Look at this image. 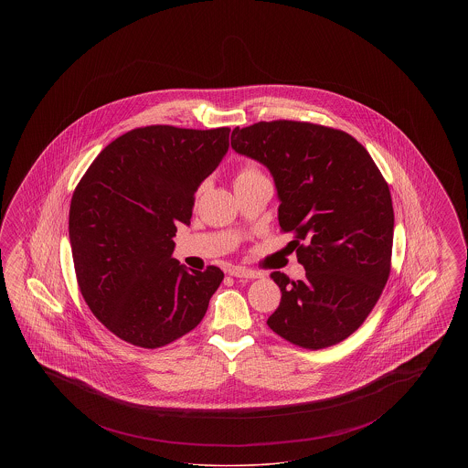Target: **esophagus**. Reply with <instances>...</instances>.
<instances>
[{"instance_id": "obj_1", "label": "esophagus", "mask_w": 468, "mask_h": 468, "mask_svg": "<svg viewBox=\"0 0 468 468\" xmlns=\"http://www.w3.org/2000/svg\"><path fill=\"white\" fill-rule=\"evenodd\" d=\"M229 275L231 277H237V279H260L261 273L260 271H254V270H247V268L237 267L229 270Z\"/></svg>"}]
</instances>
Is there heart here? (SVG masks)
I'll return each instance as SVG.
<instances>
[{
  "label": "heart",
  "mask_w": 468,
  "mask_h": 468,
  "mask_svg": "<svg viewBox=\"0 0 468 468\" xmlns=\"http://www.w3.org/2000/svg\"><path fill=\"white\" fill-rule=\"evenodd\" d=\"M258 177H265L256 166H252V165H245L242 166L239 172H237V176H235V184H240V182H245V180H250V178H258Z\"/></svg>",
  "instance_id": "obj_1"
}]
</instances>
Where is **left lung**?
Instances as JSON below:
<instances>
[{"label": "left lung", "mask_w": 468, "mask_h": 468, "mask_svg": "<svg viewBox=\"0 0 468 468\" xmlns=\"http://www.w3.org/2000/svg\"><path fill=\"white\" fill-rule=\"evenodd\" d=\"M231 147L265 165L277 187L279 224L303 281L270 277L282 298L267 324L305 349L330 347L363 324L391 271L395 214L388 182L351 134L300 121L235 128Z\"/></svg>", "instance_id": "left-lung-1"}]
</instances>
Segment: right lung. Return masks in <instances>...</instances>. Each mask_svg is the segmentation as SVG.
Returning <instances> with one entry per match:
<instances>
[{
	"label": "right lung",
	"instance_id": "add662e5",
	"mask_svg": "<svg viewBox=\"0 0 468 468\" xmlns=\"http://www.w3.org/2000/svg\"><path fill=\"white\" fill-rule=\"evenodd\" d=\"M228 147L229 128H136L109 144L75 187L68 229L77 282L119 338L156 349L200 324L224 273L180 265L174 237Z\"/></svg>",
	"mask_w": 468,
	"mask_h": 468
}]
</instances>
